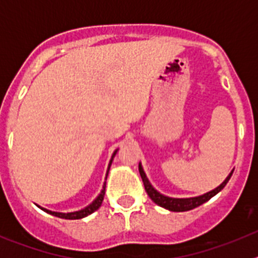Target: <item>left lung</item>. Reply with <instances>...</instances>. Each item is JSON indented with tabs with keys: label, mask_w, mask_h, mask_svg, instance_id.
<instances>
[{
	"label": "left lung",
	"mask_w": 258,
	"mask_h": 258,
	"mask_svg": "<svg viewBox=\"0 0 258 258\" xmlns=\"http://www.w3.org/2000/svg\"><path fill=\"white\" fill-rule=\"evenodd\" d=\"M138 168H140V174H141V177H142V181H143V184H145L146 192H147V195L151 198L152 202H154L155 204H157V206L163 207V208L168 209V211H172V212L191 211V209L197 208V207L202 206V204H204L206 202H208L211 198H213L214 195H217V194L220 192V191L222 190L225 186H226V183L229 182L230 177L232 175V172H234V170H231V172H230V174L226 177V179H225V181H223L222 183L218 186V187H216L214 190L209 191V192L203 194V195H200V197L169 198V197H165V195H163V194H160L157 190H155L154 186L150 183L149 178H147V175H146V173H145V170H143L141 163H140V166H138Z\"/></svg>",
	"instance_id": "left-lung-1"
}]
</instances>
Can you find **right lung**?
<instances>
[{
	"label": "right lung",
	"mask_w": 258,
	"mask_h": 258,
	"mask_svg": "<svg viewBox=\"0 0 258 258\" xmlns=\"http://www.w3.org/2000/svg\"><path fill=\"white\" fill-rule=\"evenodd\" d=\"M117 151H118V149L115 150V152L112 154V157H111V160H109L108 168H107V173H106V179H107V175H108V172H109V166H111V164H112L113 157H115L116 152H117ZM104 191H106V182L103 183V188H102L101 194H99V195H98V197L95 198V199L93 200V202L90 203L88 207H85L84 209H80V211H76V212H70V213H61V212L49 211V209L42 208V207H40V206H37V207H38V208L42 209V211L46 212V213L55 216V217L64 218V220H80V218H84V217H86V216H89V214H92L93 212H95L98 208H99V207L102 206V202H103V198H104Z\"/></svg>",
	"instance_id": "right-lung-1"
}]
</instances>
